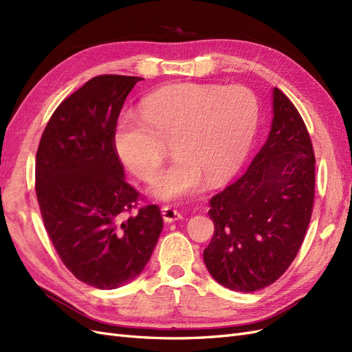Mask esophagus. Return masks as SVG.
<instances>
[{"mask_svg":"<svg viewBox=\"0 0 352 352\" xmlns=\"http://www.w3.org/2000/svg\"><path fill=\"white\" fill-rule=\"evenodd\" d=\"M162 214H163V220L166 223H173V221H179L180 219H182V214H180L179 211L170 208V207H164L162 210Z\"/></svg>","mask_w":352,"mask_h":352,"instance_id":"1","label":"esophagus"}]
</instances>
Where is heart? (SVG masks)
I'll return each instance as SVG.
<instances>
[{"mask_svg": "<svg viewBox=\"0 0 352 352\" xmlns=\"http://www.w3.org/2000/svg\"><path fill=\"white\" fill-rule=\"evenodd\" d=\"M258 102L245 87L175 83L144 98L141 113L116 122L113 146L120 162L144 182L157 179L164 141L176 162L151 188L158 201L177 202L235 175L251 148Z\"/></svg>", "mask_w": 352, "mask_h": 352, "instance_id": "b5f03b06", "label": "heart"}]
</instances>
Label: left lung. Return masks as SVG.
Masks as SVG:
<instances>
[{"label": "left lung", "instance_id": "1", "mask_svg": "<svg viewBox=\"0 0 352 352\" xmlns=\"http://www.w3.org/2000/svg\"><path fill=\"white\" fill-rule=\"evenodd\" d=\"M272 126L238 180L210 199L214 235L204 263L217 283L254 292L278 280L300 251L314 201L310 135L283 92L273 88Z\"/></svg>", "mask_w": 352, "mask_h": 352}]
</instances>
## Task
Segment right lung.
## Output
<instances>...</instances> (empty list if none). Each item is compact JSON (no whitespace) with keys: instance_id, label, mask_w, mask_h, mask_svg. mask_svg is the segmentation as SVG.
Instances as JSON below:
<instances>
[{"instance_id":"obj_1","label":"right lung","mask_w":352,"mask_h":352,"mask_svg":"<svg viewBox=\"0 0 352 352\" xmlns=\"http://www.w3.org/2000/svg\"><path fill=\"white\" fill-rule=\"evenodd\" d=\"M136 76L102 74L63 101L36 151V198L48 236L76 278L98 289L132 282L150 261L163 219L135 207L136 190L113 146V131Z\"/></svg>"}]
</instances>
